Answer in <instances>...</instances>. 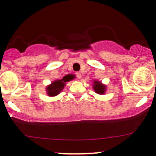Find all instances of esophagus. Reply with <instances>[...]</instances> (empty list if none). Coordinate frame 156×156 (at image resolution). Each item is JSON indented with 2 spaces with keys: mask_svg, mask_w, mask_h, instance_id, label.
Returning a JSON list of instances; mask_svg holds the SVG:
<instances>
[{
  "mask_svg": "<svg viewBox=\"0 0 156 156\" xmlns=\"http://www.w3.org/2000/svg\"><path fill=\"white\" fill-rule=\"evenodd\" d=\"M76 76H77V78H78V79H80V78H81V77H82L81 73H79V72L76 73Z\"/></svg>",
  "mask_w": 156,
  "mask_h": 156,
  "instance_id": "obj_1",
  "label": "esophagus"
}]
</instances>
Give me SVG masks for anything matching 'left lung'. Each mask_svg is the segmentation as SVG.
I'll return each instance as SVG.
<instances>
[{"label": "left lung", "mask_w": 156, "mask_h": 156, "mask_svg": "<svg viewBox=\"0 0 156 156\" xmlns=\"http://www.w3.org/2000/svg\"><path fill=\"white\" fill-rule=\"evenodd\" d=\"M92 89L94 92L98 94H104L106 92V85L101 83L99 80H94L93 81Z\"/></svg>", "instance_id": "1"}]
</instances>
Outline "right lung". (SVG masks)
Segmentation results:
<instances>
[{"mask_svg":"<svg viewBox=\"0 0 156 156\" xmlns=\"http://www.w3.org/2000/svg\"><path fill=\"white\" fill-rule=\"evenodd\" d=\"M74 75H67L64 76L62 79L53 80L51 84L46 87V93L49 97H55L59 94L63 90L64 87L67 84V82L70 81L74 79Z\"/></svg>","mask_w":156,"mask_h":156,"instance_id":"right-lung-1","label":"right lung"}]
</instances>
